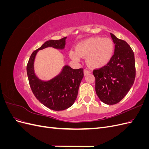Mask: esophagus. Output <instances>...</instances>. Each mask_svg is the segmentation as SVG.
<instances>
[{"label": "esophagus", "instance_id": "esophagus-1", "mask_svg": "<svg viewBox=\"0 0 149 149\" xmlns=\"http://www.w3.org/2000/svg\"><path fill=\"white\" fill-rule=\"evenodd\" d=\"M89 73H90V71H89V70H88L86 69L84 70V75H86V74H89Z\"/></svg>", "mask_w": 149, "mask_h": 149}]
</instances>
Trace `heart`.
<instances>
[{"instance_id":"b5f03b06","label":"heart","mask_w":149,"mask_h":149,"mask_svg":"<svg viewBox=\"0 0 149 149\" xmlns=\"http://www.w3.org/2000/svg\"><path fill=\"white\" fill-rule=\"evenodd\" d=\"M114 52V43L109 38L91 37L79 42L75 51L70 50V56L74 60L81 57L87 58L88 65L93 68H99L107 65Z\"/></svg>"}]
</instances>
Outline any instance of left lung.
Here are the masks:
<instances>
[{
  "mask_svg": "<svg viewBox=\"0 0 149 149\" xmlns=\"http://www.w3.org/2000/svg\"><path fill=\"white\" fill-rule=\"evenodd\" d=\"M115 44L114 53L109 63L93 73L96 93L106 104L118 103L126 96L136 78L134 53L129 44L111 33Z\"/></svg>",
  "mask_w": 149,
  "mask_h": 149,
  "instance_id": "left-lung-1",
  "label": "left lung"
}]
</instances>
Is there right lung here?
Returning a JSON list of instances; mask_svg holds the SVG:
<instances>
[{
  "label": "right lung",
  "instance_id": "add662e5",
  "mask_svg": "<svg viewBox=\"0 0 149 149\" xmlns=\"http://www.w3.org/2000/svg\"><path fill=\"white\" fill-rule=\"evenodd\" d=\"M66 37L57 40H48L35 50L29 58L26 72L31 91L34 96L44 106L53 111H63L73 104L78 93L81 81L84 76L83 69L74 70L69 66L63 67L62 71L47 81L40 80L34 73L33 63L38 50L47 47L63 49Z\"/></svg>",
  "mask_w": 149,
  "mask_h": 149
}]
</instances>
